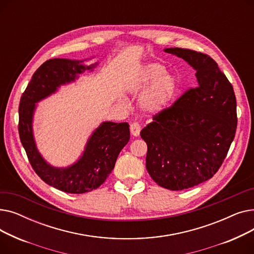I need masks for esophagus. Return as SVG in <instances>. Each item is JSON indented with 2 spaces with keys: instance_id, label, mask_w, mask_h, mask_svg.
Returning <instances> with one entry per match:
<instances>
[{
  "instance_id": "1",
  "label": "esophagus",
  "mask_w": 254,
  "mask_h": 254,
  "mask_svg": "<svg viewBox=\"0 0 254 254\" xmlns=\"http://www.w3.org/2000/svg\"><path fill=\"white\" fill-rule=\"evenodd\" d=\"M129 128H130V134H131L132 136H134V137H138V136L140 135L141 127H140V125H139L138 123H136V122L131 123Z\"/></svg>"
}]
</instances>
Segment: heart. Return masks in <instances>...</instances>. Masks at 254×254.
<instances>
[{"mask_svg":"<svg viewBox=\"0 0 254 254\" xmlns=\"http://www.w3.org/2000/svg\"><path fill=\"white\" fill-rule=\"evenodd\" d=\"M149 85L151 86L140 99V107L145 113L155 114L165 109L174 99L179 82L174 75L166 73L165 65L149 62L140 66L132 76L129 87L135 90H143Z\"/></svg>","mask_w":254,"mask_h":254,"instance_id":"obj_1","label":"heart"}]
</instances>
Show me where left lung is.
Instances as JSON below:
<instances>
[{
	"label": "left lung",
	"mask_w": 254,
	"mask_h": 254,
	"mask_svg": "<svg viewBox=\"0 0 254 254\" xmlns=\"http://www.w3.org/2000/svg\"><path fill=\"white\" fill-rule=\"evenodd\" d=\"M195 71L196 87L186 91L140 132L147 144L146 169L155 183L182 190L214 176L228 154L237 128L232 84L209 56L165 48Z\"/></svg>",
	"instance_id": "8db88e82"
}]
</instances>
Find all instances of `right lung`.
<instances>
[{"label": "right lung", "mask_w": 254, "mask_h": 254, "mask_svg": "<svg viewBox=\"0 0 254 254\" xmlns=\"http://www.w3.org/2000/svg\"><path fill=\"white\" fill-rule=\"evenodd\" d=\"M85 61L88 59H53L45 62L34 73L19 103L18 131L30 164L45 183L68 193H85L97 190L108 178L119 152L129 141L127 123L104 122L91 132L82 154L68 167H53L39 152L33 130L37 103L98 65V63L87 65Z\"/></svg>", "instance_id": "right-lung-1"}]
</instances>
